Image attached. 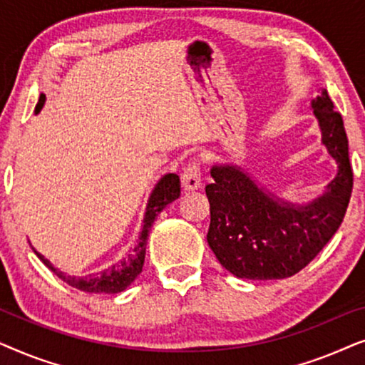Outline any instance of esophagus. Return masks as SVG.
Segmentation results:
<instances>
[{"label": "esophagus", "mask_w": 365, "mask_h": 365, "mask_svg": "<svg viewBox=\"0 0 365 365\" xmlns=\"http://www.w3.org/2000/svg\"><path fill=\"white\" fill-rule=\"evenodd\" d=\"M181 181L186 191H194V189L201 187V169H199L197 163L187 164L181 176Z\"/></svg>", "instance_id": "1"}]
</instances>
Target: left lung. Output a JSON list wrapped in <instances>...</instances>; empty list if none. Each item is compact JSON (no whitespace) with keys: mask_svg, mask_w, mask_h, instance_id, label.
Here are the masks:
<instances>
[{"mask_svg":"<svg viewBox=\"0 0 365 365\" xmlns=\"http://www.w3.org/2000/svg\"><path fill=\"white\" fill-rule=\"evenodd\" d=\"M322 144L337 163L326 192L307 204L274 196L234 164H214L206 186L211 206L207 242L217 261L241 279L267 281L297 274L341 226L351 201L354 174L342 116L326 89L312 99Z\"/></svg>","mask_w":365,"mask_h":365,"instance_id":"obj_1","label":"left lung"}]
</instances>
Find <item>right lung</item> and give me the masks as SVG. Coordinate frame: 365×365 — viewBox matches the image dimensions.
I'll list each match as a JSON object with an SVG mask.
<instances>
[{
    "label": "right lung",
    "instance_id": "add662e5",
    "mask_svg": "<svg viewBox=\"0 0 365 365\" xmlns=\"http://www.w3.org/2000/svg\"><path fill=\"white\" fill-rule=\"evenodd\" d=\"M44 99L46 96L41 94L39 96V101L36 104V109L34 113L41 111V108L44 106ZM181 194V182H179V176L178 174H166L159 179L156 186H154L151 196L148 199V206H146V212H144V219H143V229L139 232V239L136 242V246L131 252L128 254L126 257H123V261H119L116 264H113L111 267L104 269V271L98 272V274H89V276L84 277H76V276H68L53 266L48 259H44L38 251L36 256L41 259L43 264L46 267L51 269V271L56 274V276L69 284L71 287H76L79 291L84 292H94V294H118L126 289L128 286H131L139 274L143 271L144 266V257H146V244H148V236L149 231H151L154 219L158 217V214L163 211L164 207L168 206L169 202H173L174 199L179 197Z\"/></svg>",
    "mask_w": 365,
    "mask_h": 365
}]
</instances>
